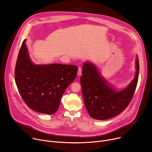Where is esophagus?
Returning <instances> with one entry per match:
<instances>
[{"instance_id": "1", "label": "esophagus", "mask_w": 152, "mask_h": 152, "mask_svg": "<svg viewBox=\"0 0 152 152\" xmlns=\"http://www.w3.org/2000/svg\"><path fill=\"white\" fill-rule=\"evenodd\" d=\"M82 75V69L80 67L78 68V71H77V75L80 76Z\"/></svg>"}]
</instances>
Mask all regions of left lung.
I'll use <instances>...</instances> for the list:
<instances>
[{"mask_svg":"<svg viewBox=\"0 0 152 152\" xmlns=\"http://www.w3.org/2000/svg\"><path fill=\"white\" fill-rule=\"evenodd\" d=\"M139 60L136 59L135 76L126 88L118 91L100 75L95 65L85 62L80 78L86 109L94 119L103 120L120 114L131 102L137 85Z\"/></svg>","mask_w":152,"mask_h":152,"instance_id":"1","label":"left lung"}]
</instances>
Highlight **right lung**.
<instances>
[{
  "label": "right lung",
  "mask_w": 152,
  "mask_h": 152,
  "mask_svg": "<svg viewBox=\"0 0 152 152\" xmlns=\"http://www.w3.org/2000/svg\"><path fill=\"white\" fill-rule=\"evenodd\" d=\"M25 39L15 68V79L20 94L30 109L45 114L58 110L61 99L77 76V67L59 64L37 65L29 55Z\"/></svg>",
  "instance_id": "right-lung-1"
}]
</instances>
